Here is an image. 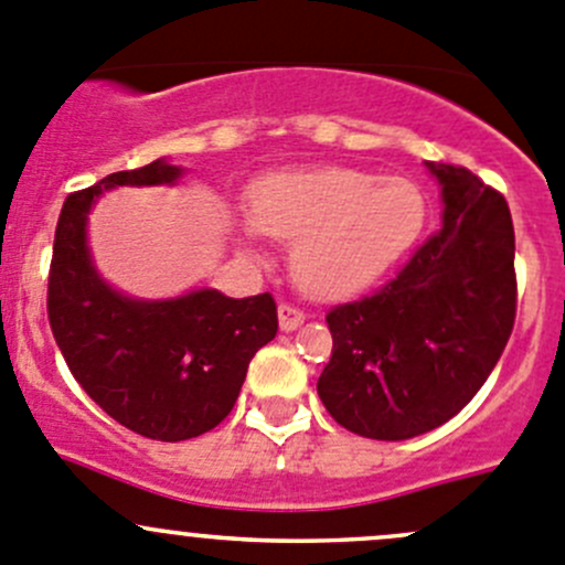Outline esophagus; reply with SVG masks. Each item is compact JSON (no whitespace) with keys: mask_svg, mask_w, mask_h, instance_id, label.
Instances as JSON below:
<instances>
[{"mask_svg":"<svg viewBox=\"0 0 565 565\" xmlns=\"http://www.w3.org/2000/svg\"><path fill=\"white\" fill-rule=\"evenodd\" d=\"M277 316H280V329H285V332H290V329L305 323V310H299L296 305H288V301H282V305L277 307Z\"/></svg>","mask_w":565,"mask_h":565,"instance_id":"1","label":"esophagus"}]
</instances>
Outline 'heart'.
<instances>
[{"label": "heart", "mask_w": 565, "mask_h": 565, "mask_svg": "<svg viewBox=\"0 0 565 565\" xmlns=\"http://www.w3.org/2000/svg\"><path fill=\"white\" fill-rule=\"evenodd\" d=\"M247 211L244 233L294 242V280L327 299L356 294L387 275L426 225L417 183L354 167L271 172L249 186Z\"/></svg>", "instance_id": "heart-1"}]
</instances>
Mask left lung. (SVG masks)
Returning a JSON list of instances; mask_svg holds the SVG:
<instances>
[{"mask_svg":"<svg viewBox=\"0 0 565 565\" xmlns=\"http://www.w3.org/2000/svg\"><path fill=\"white\" fill-rule=\"evenodd\" d=\"M428 167L443 183L439 233L393 280L327 312L332 360L318 395L340 426L384 443L459 415L494 371L516 318L505 198L467 167Z\"/></svg>","mask_w":565,"mask_h":565,"instance_id":"left-lung-1","label":"left lung"}]
</instances>
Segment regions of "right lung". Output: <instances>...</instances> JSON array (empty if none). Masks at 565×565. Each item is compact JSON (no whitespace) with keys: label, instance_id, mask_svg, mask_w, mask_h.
<instances>
[{"label":"right lung","instance_id":"obj_1","mask_svg":"<svg viewBox=\"0 0 565 565\" xmlns=\"http://www.w3.org/2000/svg\"><path fill=\"white\" fill-rule=\"evenodd\" d=\"M181 170L164 159L111 172L68 194L54 233L46 310L71 373L120 426L159 443H181L231 415L249 360L275 340L271 294L231 299L192 290L181 299L137 301L95 275L85 222L111 186L172 183Z\"/></svg>","mask_w":565,"mask_h":565}]
</instances>
